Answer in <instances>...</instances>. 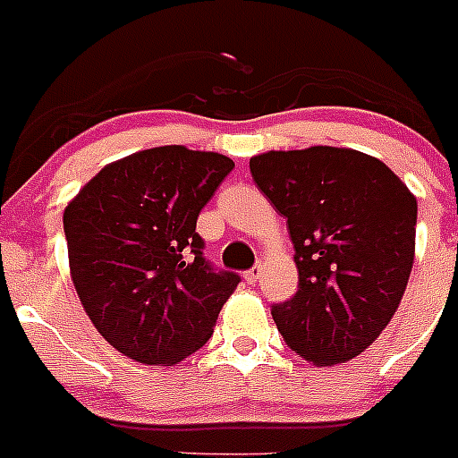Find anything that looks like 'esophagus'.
I'll use <instances>...</instances> for the list:
<instances>
[{
	"label": "esophagus",
	"instance_id": "34e87169",
	"mask_svg": "<svg viewBox=\"0 0 458 458\" xmlns=\"http://www.w3.org/2000/svg\"><path fill=\"white\" fill-rule=\"evenodd\" d=\"M259 276H262V264H255L250 271H246V282H250V284H255V282L259 280Z\"/></svg>",
	"mask_w": 458,
	"mask_h": 458
}]
</instances>
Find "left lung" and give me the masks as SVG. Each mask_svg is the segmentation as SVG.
<instances>
[{
  "instance_id": "obj_1",
  "label": "left lung",
  "mask_w": 458,
  "mask_h": 458,
  "mask_svg": "<svg viewBox=\"0 0 458 458\" xmlns=\"http://www.w3.org/2000/svg\"><path fill=\"white\" fill-rule=\"evenodd\" d=\"M250 174L289 225L298 292L273 307L282 339L314 366L364 352L388 326L416 258L418 200L369 153L267 151Z\"/></svg>"
}]
</instances>
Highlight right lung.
<instances>
[{"mask_svg": "<svg viewBox=\"0 0 458 458\" xmlns=\"http://www.w3.org/2000/svg\"><path fill=\"white\" fill-rule=\"evenodd\" d=\"M234 162L182 144L106 165L67 203L70 276L85 314L126 357L174 366L212 336L239 276L203 259L196 219Z\"/></svg>", "mask_w": 458, "mask_h": 458, "instance_id": "1", "label": "right lung"}]
</instances>
